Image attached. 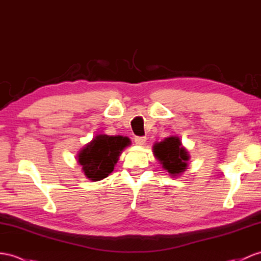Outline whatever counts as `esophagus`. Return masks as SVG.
I'll return each instance as SVG.
<instances>
[{
  "label": "esophagus",
  "instance_id": "obj_1",
  "mask_svg": "<svg viewBox=\"0 0 261 261\" xmlns=\"http://www.w3.org/2000/svg\"><path fill=\"white\" fill-rule=\"evenodd\" d=\"M146 142V137L145 136H142V137H135V143L139 146L144 145Z\"/></svg>",
  "mask_w": 261,
  "mask_h": 261
}]
</instances>
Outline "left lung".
Returning a JSON list of instances; mask_svg holds the SVG:
<instances>
[{
    "instance_id": "8db88e82",
    "label": "left lung",
    "mask_w": 261,
    "mask_h": 261,
    "mask_svg": "<svg viewBox=\"0 0 261 261\" xmlns=\"http://www.w3.org/2000/svg\"><path fill=\"white\" fill-rule=\"evenodd\" d=\"M154 154L170 175L181 174L187 168L189 155L187 150L181 147L178 137L170 136L155 144Z\"/></svg>"
}]
</instances>
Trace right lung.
I'll return each instance as SVG.
<instances>
[{
	"label": "right lung",
	"mask_w": 261,
	"mask_h": 261,
	"mask_svg": "<svg viewBox=\"0 0 261 261\" xmlns=\"http://www.w3.org/2000/svg\"><path fill=\"white\" fill-rule=\"evenodd\" d=\"M130 144L128 137L97 135L79 154V163L88 179L98 181L109 176L120 152Z\"/></svg>",
	"instance_id": "add662e5"
}]
</instances>
